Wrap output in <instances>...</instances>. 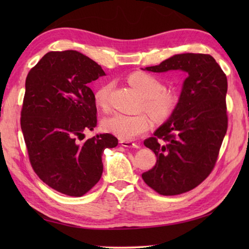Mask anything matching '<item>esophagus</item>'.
<instances>
[{
	"instance_id": "1",
	"label": "esophagus",
	"mask_w": 249,
	"mask_h": 249,
	"mask_svg": "<svg viewBox=\"0 0 249 249\" xmlns=\"http://www.w3.org/2000/svg\"><path fill=\"white\" fill-rule=\"evenodd\" d=\"M120 143L121 145H123L125 147H135V149H138L139 144L135 143V142H131V141H128V140H120Z\"/></svg>"
}]
</instances>
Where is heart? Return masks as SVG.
I'll return each mask as SVG.
<instances>
[{
  "instance_id": "obj_1",
  "label": "heart",
  "mask_w": 249,
  "mask_h": 249,
  "mask_svg": "<svg viewBox=\"0 0 249 249\" xmlns=\"http://www.w3.org/2000/svg\"><path fill=\"white\" fill-rule=\"evenodd\" d=\"M127 81L142 96L140 109L145 110L157 122H163L171 118L178 107L179 95L174 89H167L157 77L145 71L131 72ZM112 84L105 83L94 93L95 104L106 111L109 108V95ZM149 114L139 113L126 115L114 113L106 118L103 128L120 139L133 140L145 134L152 127V119Z\"/></svg>"
}]
</instances>
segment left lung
Returning a JSON list of instances; mask_svg holds the SVG:
<instances>
[{
    "label": "left lung",
    "instance_id": "left-lung-1",
    "mask_svg": "<svg viewBox=\"0 0 249 249\" xmlns=\"http://www.w3.org/2000/svg\"><path fill=\"white\" fill-rule=\"evenodd\" d=\"M145 70H182L188 77L176 112L144 140L157 160L142 178L162 196L189 192L213 171L228 128L226 73L212 55L203 53L176 54Z\"/></svg>",
    "mask_w": 249,
    "mask_h": 249
}]
</instances>
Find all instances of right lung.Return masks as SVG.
Returning a JSON list of instances; mask_svg holds the SVG:
<instances>
[{"mask_svg": "<svg viewBox=\"0 0 249 249\" xmlns=\"http://www.w3.org/2000/svg\"><path fill=\"white\" fill-rule=\"evenodd\" d=\"M106 76L96 62L78 51H50L31 68L20 125L31 166L51 188L71 197L92 189L103 173L104 150L118 145L111 134L86 141L97 124L89 83Z\"/></svg>", "mask_w": 249, "mask_h": 249, "instance_id": "obj_1", "label": "right lung"}]
</instances>
